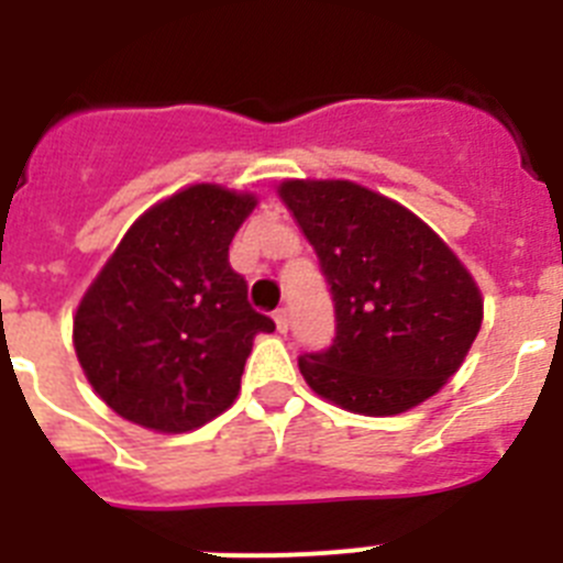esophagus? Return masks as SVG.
<instances>
[{"label": "esophagus", "mask_w": 563, "mask_h": 563, "mask_svg": "<svg viewBox=\"0 0 563 563\" xmlns=\"http://www.w3.org/2000/svg\"><path fill=\"white\" fill-rule=\"evenodd\" d=\"M273 318H276L278 332H287V327H290V318H287V310H285V307H278V310L273 312Z\"/></svg>", "instance_id": "obj_1"}]
</instances>
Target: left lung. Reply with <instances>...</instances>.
I'll return each mask as SVG.
<instances>
[{
    "label": "left lung",
    "instance_id": "obj_1",
    "mask_svg": "<svg viewBox=\"0 0 563 563\" xmlns=\"http://www.w3.org/2000/svg\"><path fill=\"white\" fill-rule=\"evenodd\" d=\"M321 265L335 338L305 352L310 389L357 415H400L429 400L482 327L479 287L411 211L346 180L278 188Z\"/></svg>",
    "mask_w": 563,
    "mask_h": 563
}]
</instances>
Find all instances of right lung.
Listing matches in <instances>:
<instances>
[{"instance_id": "right-lung-1", "label": "right lung", "mask_w": 563, "mask_h": 563, "mask_svg": "<svg viewBox=\"0 0 563 563\" xmlns=\"http://www.w3.org/2000/svg\"><path fill=\"white\" fill-rule=\"evenodd\" d=\"M253 206L191 186L129 228L73 321L78 361L109 409L180 434L231 406L253 338L276 330L228 262Z\"/></svg>"}]
</instances>
